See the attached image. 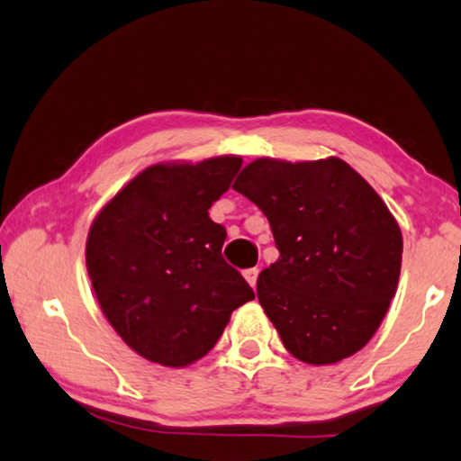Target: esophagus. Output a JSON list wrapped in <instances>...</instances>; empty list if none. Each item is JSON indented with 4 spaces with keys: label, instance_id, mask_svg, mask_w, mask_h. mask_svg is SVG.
Listing matches in <instances>:
<instances>
[{
    "label": "esophagus",
    "instance_id": "34e87169",
    "mask_svg": "<svg viewBox=\"0 0 461 461\" xmlns=\"http://www.w3.org/2000/svg\"><path fill=\"white\" fill-rule=\"evenodd\" d=\"M242 275H245V279H247V283L250 286H257V276H258V268L257 267L255 268H247V271L242 273Z\"/></svg>",
    "mask_w": 461,
    "mask_h": 461
}]
</instances>
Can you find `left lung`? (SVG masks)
<instances>
[{
  "instance_id": "8db88e82",
  "label": "left lung",
  "mask_w": 461,
  "mask_h": 461,
  "mask_svg": "<svg viewBox=\"0 0 461 461\" xmlns=\"http://www.w3.org/2000/svg\"><path fill=\"white\" fill-rule=\"evenodd\" d=\"M232 188L271 224L279 260L257 294L293 357L329 366L366 347L402 271V230L385 203L339 158H258Z\"/></svg>"
}]
</instances>
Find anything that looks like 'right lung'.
Wrapping results in <instances>:
<instances>
[{
  "label": "right lung",
  "mask_w": 461,
  "mask_h": 461,
  "mask_svg": "<svg viewBox=\"0 0 461 461\" xmlns=\"http://www.w3.org/2000/svg\"><path fill=\"white\" fill-rule=\"evenodd\" d=\"M240 167L239 156L154 164L92 222L86 267L95 299L144 359L190 366L216 345L230 312L255 299L222 258L227 230L208 216Z\"/></svg>",
  "instance_id": "add662e5"
}]
</instances>
